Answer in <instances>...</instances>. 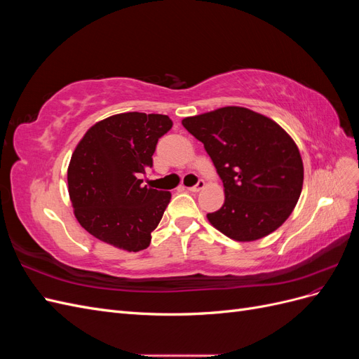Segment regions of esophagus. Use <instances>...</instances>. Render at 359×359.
Segmentation results:
<instances>
[{
	"instance_id": "1",
	"label": "esophagus",
	"mask_w": 359,
	"mask_h": 359,
	"mask_svg": "<svg viewBox=\"0 0 359 359\" xmlns=\"http://www.w3.org/2000/svg\"><path fill=\"white\" fill-rule=\"evenodd\" d=\"M203 187H205V181H203V180H199V181L196 182V186L189 187L187 190H190V191H194V193H196V191H201Z\"/></svg>"
}]
</instances>
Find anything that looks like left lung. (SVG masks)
Wrapping results in <instances>:
<instances>
[{
	"label": "left lung",
	"instance_id": "1",
	"mask_svg": "<svg viewBox=\"0 0 359 359\" xmlns=\"http://www.w3.org/2000/svg\"><path fill=\"white\" fill-rule=\"evenodd\" d=\"M223 181L224 203L206 214L231 240L248 243L283 224L299 199L304 166L293 139L273 119L240 106L182 119Z\"/></svg>",
	"mask_w": 359,
	"mask_h": 359
}]
</instances>
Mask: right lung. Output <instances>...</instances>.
<instances>
[{"label":"right lung","instance_id":"1","mask_svg":"<svg viewBox=\"0 0 359 359\" xmlns=\"http://www.w3.org/2000/svg\"><path fill=\"white\" fill-rule=\"evenodd\" d=\"M172 128L168 115L127 112L95 123L72 156L67 181L74 215L100 241L127 252L151 243L170 193L139 180L153 168L158 139Z\"/></svg>","mask_w":359,"mask_h":359}]
</instances>
